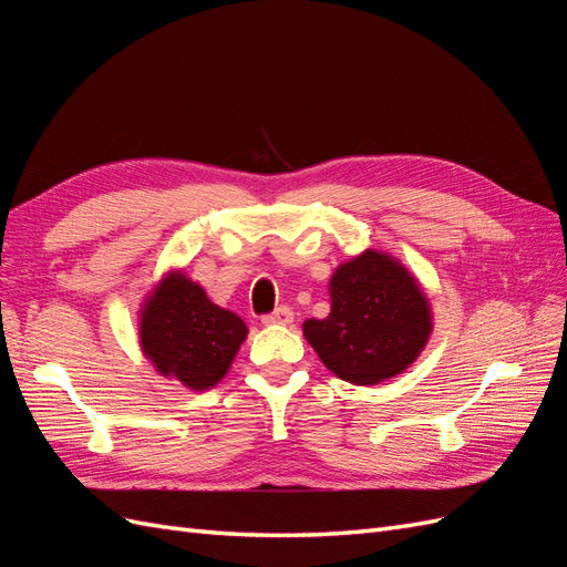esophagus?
Returning a JSON list of instances; mask_svg holds the SVG:
<instances>
[{
  "mask_svg": "<svg viewBox=\"0 0 567 567\" xmlns=\"http://www.w3.org/2000/svg\"><path fill=\"white\" fill-rule=\"evenodd\" d=\"M290 321H293V310L290 307H277L271 315L262 317V323L267 326H288Z\"/></svg>",
  "mask_w": 567,
  "mask_h": 567,
  "instance_id": "1",
  "label": "esophagus"
}]
</instances>
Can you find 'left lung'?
<instances>
[{
	"mask_svg": "<svg viewBox=\"0 0 567 567\" xmlns=\"http://www.w3.org/2000/svg\"><path fill=\"white\" fill-rule=\"evenodd\" d=\"M329 296V317L307 319L302 336L323 367L352 385H379L404 373L431 340V300L390 252L367 248L338 265Z\"/></svg>",
	"mask_w": 567,
	"mask_h": 567,
	"instance_id": "8db88e82",
	"label": "left lung"
}]
</instances>
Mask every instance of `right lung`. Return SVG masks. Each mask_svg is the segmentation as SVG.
Returning <instances> with one entry per match:
<instances>
[{"label": "right lung", "instance_id": "obj_1", "mask_svg": "<svg viewBox=\"0 0 567 567\" xmlns=\"http://www.w3.org/2000/svg\"><path fill=\"white\" fill-rule=\"evenodd\" d=\"M248 338L246 321L215 305L184 269H167L142 300L140 348L163 379L215 388Z\"/></svg>", "mask_w": 567, "mask_h": 567}]
</instances>
